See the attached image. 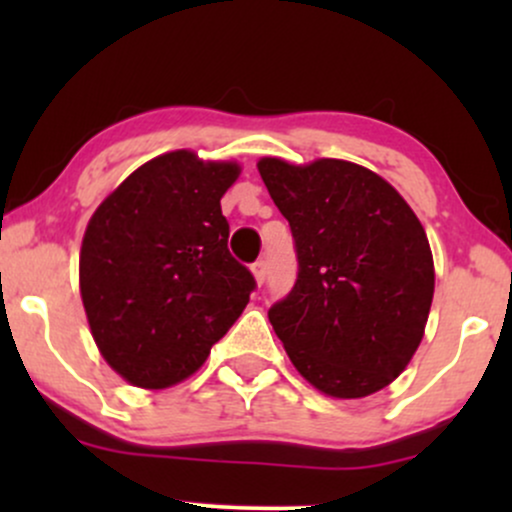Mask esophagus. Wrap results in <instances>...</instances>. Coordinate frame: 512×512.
Returning <instances> with one entry per match:
<instances>
[{"label": "esophagus", "mask_w": 512, "mask_h": 512, "mask_svg": "<svg viewBox=\"0 0 512 512\" xmlns=\"http://www.w3.org/2000/svg\"><path fill=\"white\" fill-rule=\"evenodd\" d=\"M252 274H255V279H257V284H264V281H267V262L264 260H257L255 264H252Z\"/></svg>", "instance_id": "obj_1"}]
</instances>
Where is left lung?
<instances>
[{
    "label": "left lung",
    "instance_id": "obj_1",
    "mask_svg": "<svg viewBox=\"0 0 512 512\" xmlns=\"http://www.w3.org/2000/svg\"><path fill=\"white\" fill-rule=\"evenodd\" d=\"M289 221L298 260L289 296L269 308L276 337L320 392L383 390L419 349L433 301V255L421 221L373 170L337 158L257 163Z\"/></svg>",
    "mask_w": 512,
    "mask_h": 512
}]
</instances>
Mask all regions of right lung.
<instances>
[{
	"instance_id": "add662e5",
	"label": "right lung",
	"mask_w": 512,
	"mask_h": 512,
	"mask_svg": "<svg viewBox=\"0 0 512 512\" xmlns=\"http://www.w3.org/2000/svg\"><path fill=\"white\" fill-rule=\"evenodd\" d=\"M238 173L236 163L170 151L134 170L88 221L81 301L127 383L163 390L190 378L248 305L255 276L228 252L221 214Z\"/></svg>"
}]
</instances>
